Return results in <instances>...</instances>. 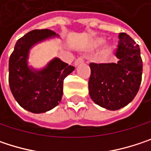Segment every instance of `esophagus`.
I'll return each mask as SVG.
<instances>
[{
    "label": "esophagus",
    "instance_id": "1",
    "mask_svg": "<svg viewBox=\"0 0 151 151\" xmlns=\"http://www.w3.org/2000/svg\"><path fill=\"white\" fill-rule=\"evenodd\" d=\"M82 63H84L83 58H78L75 60V62H74V65L77 66V65H80V64H82Z\"/></svg>",
    "mask_w": 151,
    "mask_h": 151
}]
</instances>
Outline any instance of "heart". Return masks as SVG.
I'll return each mask as SVG.
<instances>
[{
  "mask_svg": "<svg viewBox=\"0 0 151 151\" xmlns=\"http://www.w3.org/2000/svg\"><path fill=\"white\" fill-rule=\"evenodd\" d=\"M105 43V39L102 38V37H98V38H95L93 42H92V48L93 49H98L100 48L101 46L103 45V44ZM113 47L112 46H106L105 47L102 51L101 52V58H106L107 57H109L112 53H113Z\"/></svg>",
  "mask_w": 151,
  "mask_h": 151,
  "instance_id": "b5f03b06",
  "label": "heart"
}]
</instances>
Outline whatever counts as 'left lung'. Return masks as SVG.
I'll return each mask as SVG.
<instances>
[{
	"label": "left lung",
	"mask_w": 151,
	"mask_h": 151,
	"mask_svg": "<svg viewBox=\"0 0 151 151\" xmlns=\"http://www.w3.org/2000/svg\"><path fill=\"white\" fill-rule=\"evenodd\" d=\"M116 63H91L88 82L93 101L108 110H118L130 103L138 93L142 74L139 45L126 33L119 34Z\"/></svg>",
	"instance_id": "1"
}]
</instances>
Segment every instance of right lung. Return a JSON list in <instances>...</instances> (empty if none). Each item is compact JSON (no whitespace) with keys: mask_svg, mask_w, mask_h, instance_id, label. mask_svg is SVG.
Masks as SVG:
<instances>
[{"mask_svg":"<svg viewBox=\"0 0 151 151\" xmlns=\"http://www.w3.org/2000/svg\"><path fill=\"white\" fill-rule=\"evenodd\" d=\"M55 37L59 36L50 29L29 31L16 42L9 58V83L11 93L19 105L34 114L45 113L59 104L64 79L75 69L58 58H54L41 69L29 65L32 47Z\"/></svg>","mask_w":151,"mask_h":151,"instance_id":"obj_1","label":"right lung"}]
</instances>
